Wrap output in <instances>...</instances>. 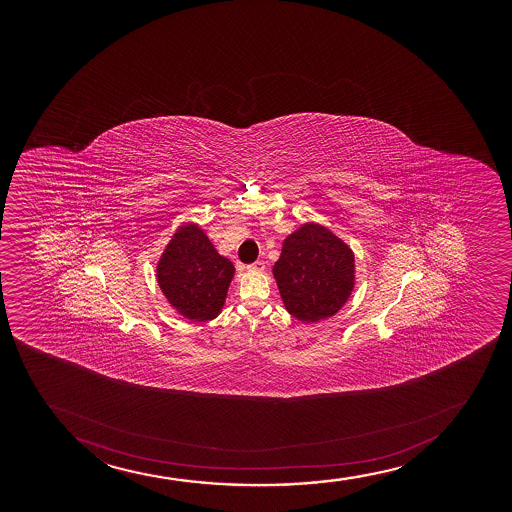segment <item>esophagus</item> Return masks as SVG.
<instances>
[{
	"label": "esophagus",
	"mask_w": 512,
	"mask_h": 512,
	"mask_svg": "<svg viewBox=\"0 0 512 512\" xmlns=\"http://www.w3.org/2000/svg\"><path fill=\"white\" fill-rule=\"evenodd\" d=\"M247 270L263 271V270H265V261H261V259H258V261H256V263H253V265L247 266Z\"/></svg>",
	"instance_id": "esophagus-1"
}]
</instances>
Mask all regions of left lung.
Returning a JSON list of instances; mask_svg holds the SVG:
<instances>
[{
    "mask_svg": "<svg viewBox=\"0 0 512 512\" xmlns=\"http://www.w3.org/2000/svg\"><path fill=\"white\" fill-rule=\"evenodd\" d=\"M273 277L285 309L302 323H318L352 295L355 254L328 227L306 222L283 241Z\"/></svg>",
    "mask_w": 512,
    "mask_h": 512,
    "instance_id": "8db88e82",
    "label": "left lung"
}]
</instances>
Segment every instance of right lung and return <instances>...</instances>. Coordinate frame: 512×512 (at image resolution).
Instances as JSON below:
<instances>
[{
  "label": "right lung",
  "instance_id": "obj_1",
  "mask_svg": "<svg viewBox=\"0 0 512 512\" xmlns=\"http://www.w3.org/2000/svg\"><path fill=\"white\" fill-rule=\"evenodd\" d=\"M232 261L218 254L200 225H179L157 263V282L167 302L189 321L205 323L224 309L234 278Z\"/></svg>",
  "mask_w": 512,
  "mask_h": 512
}]
</instances>
